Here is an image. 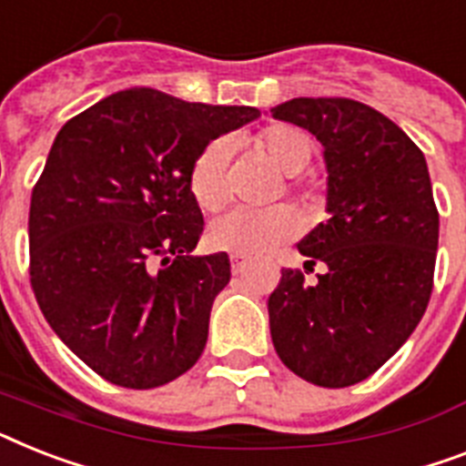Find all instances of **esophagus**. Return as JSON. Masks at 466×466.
<instances>
[{"label":"esophagus","instance_id":"esophagus-1","mask_svg":"<svg viewBox=\"0 0 466 466\" xmlns=\"http://www.w3.org/2000/svg\"><path fill=\"white\" fill-rule=\"evenodd\" d=\"M246 266H248V260H246L244 256H232V272H234V275L244 272Z\"/></svg>","mask_w":466,"mask_h":466}]
</instances>
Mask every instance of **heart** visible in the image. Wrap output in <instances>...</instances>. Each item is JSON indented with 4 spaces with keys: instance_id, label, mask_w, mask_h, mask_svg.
Masks as SVG:
<instances>
[{
    "instance_id": "b5f03b06",
    "label": "heart",
    "mask_w": 466,
    "mask_h": 466,
    "mask_svg": "<svg viewBox=\"0 0 466 466\" xmlns=\"http://www.w3.org/2000/svg\"><path fill=\"white\" fill-rule=\"evenodd\" d=\"M253 147L285 177H297L304 172L313 157V143L309 134L289 124H272L263 128L253 138ZM227 160L229 146L225 141H213L200 150L188 172L191 196L208 213L220 210L227 200ZM297 229V213L287 206L268 208L258 213L229 210L210 222L208 244L234 256H260L272 251L282 241L292 239Z\"/></svg>"
}]
</instances>
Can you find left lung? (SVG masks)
Returning <instances> with one entry per match:
<instances>
[{"label":"left lung","mask_w":466,"mask_h":466,"mask_svg":"<svg viewBox=\"0 0 466 466\" xmlns=\"http://www.w3.org/2000/svg\"><path fill=\"white\" fill-rule=\"evenodd\" d=\"M270 115L323 143L330 215L299 241L306 266H325L319 282L282 270L268 299L272 344L299 378L347 388L376 373L429 306L438 210L426 157L364 102L294 97Z\"/></svg>","instance_id":"obj_1"}]
</instances>
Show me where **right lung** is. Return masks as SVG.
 <instances>
[{"label":"right lung","instance_id":"add662e5","mask_svg":"<svg viewBox=\"0 0 466 466\" xmlns=\"http://www.w3.org/2000/svg\"><path fill=\"white\" fill-rule=\"evenodd\" d=\"M258 115L131 88L56 134L30 198V285L56 338L109 383L157 388L206 350L232 272L227 253L191 256L203 215L188 172Z\"/></svg>","mask_w":466,"mask_h":466}]
</instances>
